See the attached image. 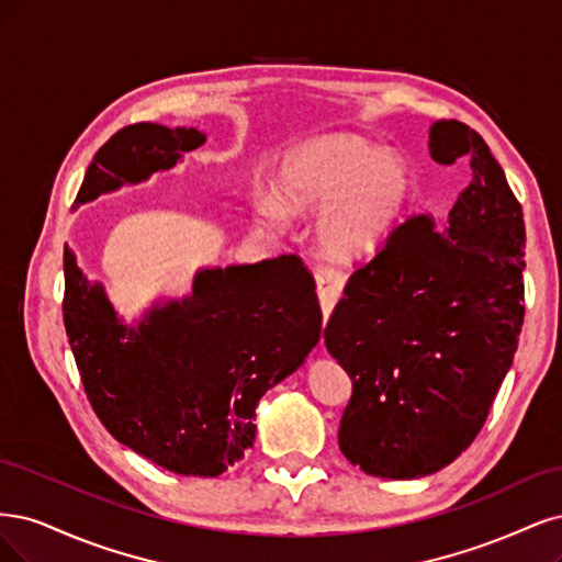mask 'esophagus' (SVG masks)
Instances as JSON below:
<instances>
[{
  "label": "esophagus",
  "mask_w": 562,
  "mask_h": 562,
  "mask_svg": "<svg viewBox=\"0 0 562 562\" xmlns=\"http://www.w3.org/2000/svg\"><path fill=\"white\" fill-rule=\"evenodd\" d=\"M315 282H317V296L324 313V322L331 315L336 301L340 299L342 286H346V273L331 266H317L315 268Z\"/></svg>",
  "instance_id": "34e87169"
}]
</instances>
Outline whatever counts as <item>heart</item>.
Listing matches in <instances>:
<instances>
[{
    "instance_id": "obj_1",
    "label": "heart",
    "mask_w": 562,
    "mask_h": 562,
    "mask_svg": "<svg viewBox=\"0 0 562 562\" xmlns=\"http://www.w3.org/2000/svg\"><path fill=\"white\" fill-rule=\"evenodd\" d=\"M411 170L396 154L355 135H327L286 154L276 195L259 193V220L280 226L292 212H322L319 240L338 259L369 255L383 243L411 198Z\"/></svg>"
}]
</instances>
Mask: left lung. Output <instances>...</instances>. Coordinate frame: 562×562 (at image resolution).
Here are the masks:
<instances>
[{
	"instance_id": "obj_1",
	"label": "left lung",
	"mask_w": 562,
	"mask_h": 562,
	"mask_svg": "<svg viewBox=\"0 0 562 562\" xmlns=\"http://www.w3.org/2000/svg\"><path fill=\"white\" fill-rule=\"evenodd\" d=\"M441 166H469L448 216L413 214L361 263L324 327L352 396L338 446L380 479L439 472L481 431L525 315L522 210L485 139L443 119Z\"/></svg>"
}]
</instances>
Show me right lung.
<instances>
[{
  "label": "right lung",
  "instance_id": "obj_1",
  "mask_svg": "<svg viewBox=\"0 0 562 562\" xmlns=\"http://www.w3.org/2000/svg\"><path fill=\"white\" fill-rule=\"evenodd\" d=\"M195 128L125 125L90 162L75 205L177 166ZM63 319L90 406L116 441L182 476H220L255 443L261 396L294 373L322 331L311 270L296 255L203 268L182 301L137 327L116 317L65 245Z\"/></svg>",
  "mask_w": 562,
  "mask_h": 562
}]
</instances>
